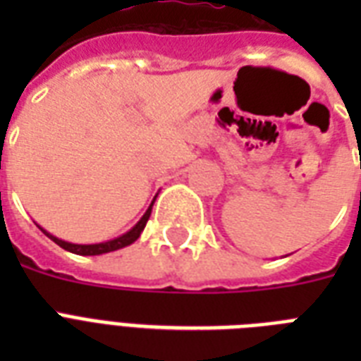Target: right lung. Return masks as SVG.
<instances>
[{
    "label": "right lung",
    "instance_id": "1",
    "mask_svg": "<svg viewBox=\"0 0 361 361\" xmlns=\"http://www.w3.org/2000/svg\"><path fill=\"white\" fill-rule=\"evenodd\" d=\"M153 206V204H152ZM152 206L147 208V212L144 214V217H142L138 223H136L133 228H130L127 234H123V236L116 238V240H110V241H104V243H95V245H76V243H69V241H63V240H58L56 236H52V234H48L47 231H41L47 234L48 238L52 241H56L59 247H63L65 251H71L75 252V255H103V252H110V251H118V249H121V247H127L130 245L133 241L138 240V236L142 234V231H144V226H146L147 219H149V215H152Z\"/></svg>",
    "mask_w": 361,
    "mask_h": 361
}]
</instances>
